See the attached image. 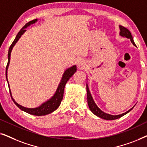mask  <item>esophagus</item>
Returning <instances> with one entry per match:
<instances>
[{
	"label": "esophagus",
	"mask_w": 147,
	"mask_h": 147,
	"mask_svg": "<svg viewBox=\"0 0 147 147\" xmlns=\"http://www.w3.org/2000/svg\"><path fill=\"white\" fill-rule=\"evenodd\" d=\"M82 65H83V63H82L81 61L78 62V67H82Z\"/></svg>",
	"instance_id": "obj_1"
}]
</instances>
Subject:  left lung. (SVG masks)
<instances>
[{
  "label": "left lung",
  "mask_w": 147,
  "mask_h": 147,
  "mask_svg": "<svg viewBox=\"0 0 147 147\" xmlns=\"http://www.w3.org/2000/svg\"><path fill=\"white\" fill-rule=\"evenodd\" d=\"M120 35L122 36V37H125L128 39H130V41L132 42V43L134 45H135V43H134L133 38H132V36L130 33V32L128 31V30L126 29V28L124 27L123 26L120 25ZM86 90H87V98H88V106H89L90 110H91L93 114H95L96 116H98V117L103 118V119L107 120H116L118 119L122 116H123L124 115H125L127 113H128L130 110H132V108L134 107H132V108H130L129 110H128L127 112H124L123 114H119V115H111V114H106L105 112H104L103 111H102L98 107L97 105H96L95 102H94L93 98L90 94V92L89 90V88H88V84H86Z\"/></svg>",
  "instance_id": "obj_1"
}]
</instances>
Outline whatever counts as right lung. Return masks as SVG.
<instances>
[{"label": "right lung", "instance_id": "add662e5", "mask_svg": "<svg viewBox=\"0 0 147 147\" xmlns=\"http://www.w3.org/2000/svg\"><path fill=\"white\" fill-rule=\"evenodd\" d=\"M37 21V19H35L33 20V21L29 22L27 23L26 25L24 26V27L22 28V29L20 30V31L18 33V34L16 36L15 40H14L13 43H12L11 45L10 46L9 49V53H8V63L7 65V67H6V78H7V81L8 82V85H9V92H10V94H11V98L13 100V101L14 102L16 105H17L18 107H19L20 109L23 110V111L27 112V113H29L30 114H32V115H35V116H44V115H47L48 114L51 113L53 111L57 109V108L59 107L60 104H61V102L62 99H63V92H64V88H65V86L67 82L69 80L70 78L72 76L74 75V73L77 70V67H76V65H73L72 67L68 68L64 71V73L63 74V76H62V78L61 80V82L58 86V87L57 88V90H56L55 93L54 94V95L52 96V97L50 98L49 100H48L47 101H46L41 104V106H39V107L35 108H25L24 106H22L17 103L15 101V100L13 99V96H12V94H11V89H10L9 87V82H8V79H7V70H8V67H9V63H10V59H11V53L12 51V49L16 43L18 41V40L20 39V37H21V35L25 33L26 31V28H27L28 26L31 25V24H33L36 23Z\"/></svg>", "mask_w": 147, "mask_h": 147}]
</instances>
